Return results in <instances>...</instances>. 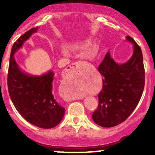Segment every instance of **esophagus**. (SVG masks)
Listing matches in <instances>:
<instances>
[{
    "label": "esophagus",
    "instance_id": "esophagus-1",
    "mask_svg": "<svg viewBox=\"0 0 155 155\" xmlns=\"http://www.w3.org/2000/svg\"><path fill=\"white\" fill-rule=\"evenodd\" d=\"M82 62H76V63H73V64H71L70 66V69H68V70H67V72L68 71V70H80L81 67H82ZM64 99L66 100V101H73V100H75V99H77V98H74L73 97L70 96V94H64L63 96ZM79 99V98H78Z\"/></svg>",
    "mask_w": 155,
    "mask_h": 155
}]
</instances>
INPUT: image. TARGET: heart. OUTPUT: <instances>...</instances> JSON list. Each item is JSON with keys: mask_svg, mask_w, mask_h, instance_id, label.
<instances>
[{"mask_svg": "<svg viewBox=\"0 0 155 155\" xmlns=\"http://www.w3.org/2000/svg\"><path fill=\"white\" fill-rule=\"evenodd\" d=\"M84 94V91L80 90H76L72 91V93L70 94V96L73 97H82Z\"/></svg>", "mask_w": 155, "mask_h": 155, "instance_id": "heart-1", "label": "heart"}]
</instances>
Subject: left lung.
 <instances>
[{
    "instance_id": "1",
    "label": "left lung",
    "mask_w": 155,
    "mask_h": 155,
    "mask_svg": "<svg viewBox=\"0 0 155 155\" xmlns=\"http://www.w3.org/2000/svg\"><path fill=\"white\" fill-rule=\"evenodd\" d=\"M133 55L126 63L117 64L108 51L98 71L103 76V88L98 94L94 121L104 127H112L124 121L140 101L145 86V69L141 48L130 37Z\"/></svg>"
}]
</instances>
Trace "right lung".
<instances>
[{"label": "right lung", "instance_id": "1", "mask_svg": "<svg viewBox=\"0 0 155 155\" xmlns=\"http://www.w3.org/2000/svg\"><path fill=\"white\" fill-rule=\"evenodd\" d=\"M37 29L38 27L29 30L14 43L10 53L7 85L11 101L18 113L33 125L49 129L61 122L65 111L52 93L54 73L48 71L42 76H31L21 71L13 57Z\"/></svg>", "mask_w": 155, "mask_h": 155}]
</instances>
